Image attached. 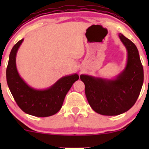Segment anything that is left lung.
<instances>
[{
  "mask_svg": "<svg viewBox=\"0 0 149 149\" xmlns=\"http://www.w3.org/2000/svg\"><path fill=\"white\" fill-rule=\"evenodd\" d=\"M127 52L125 67L113 79L82 74L87 100L92 109L101 115L117 116L127 111L139 97L143 82V69L136 45L119 33Z\"/></svg>",
  "mask_w": 149,
  "mask_h": 149,
  "instance_id": "obj_1",
  "label": "left lung"
}]
</instances>
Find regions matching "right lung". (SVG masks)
<instances>
[{"instance_id": "right-lung-1", "label": "right lung", "mask_w": 149, "mask_h": 149, "mask_svg": "<svg viewBox=\"0 0 149 149\" xmlns=\"http://www.w3.org/2000/svg\"><path fill=\"white\" fill-rule=\"evenodd\" d=\"M23 40L15 44L9 56L6 78L10 92L19 107L26 113L36 117L54 115L61 109L66 94L79 76L76 73L64 76L45 90L30 87L20 77L16 66L17 52Z\"/></svg>"}]
</instances>
